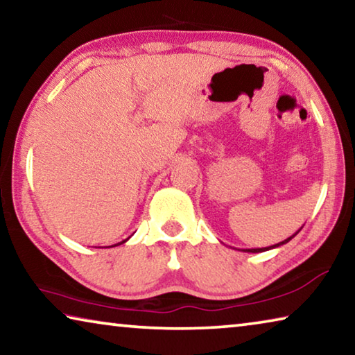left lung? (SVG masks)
Instances as JSON below:
<instances>
[{"mask_svg": "<svg viewBox=\"0 0 355 355\" xmlns=\"http://www.w3.org/2000/svg\"><path fill=\"white\" fill-rule=\"evenodd\" d=\"M300 228H302V227H300ZM300 228H299V230H297L296 233H294V235H293V236H290V238H286V239H285V241H282V243H279V244L269 245V248H260V249H243V250H244V252H252V254H258V252H266V250H271V249H275V248H279V245H282V244H286L288 241H291V239H293L294 236H296V235H297V233L300 232Z\"/></svg>", "mask_w": 355, "mask_h": 355, "instance_id": "obj_1", "label": "left lung"}]
</instances>
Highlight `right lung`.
Segmentation results:
<instances>
[{
  "label": "right lung",
  "instance_id": "right-lung-1",
  "mask_svg": "<svg viewBox=\"0 0 355 355\" xmlns=\"http://www.w3.org/2000/svg\"><path fill=\"white\" fill-rule=\"evenodd\" d=\"M125 241H128V238H127V239H123V241H122V243H117V244H114V245H119V244H123V243H125Z\"/></svg>",
  "mask_w": 355,
  "mask_h": 355
}]
</instances>
